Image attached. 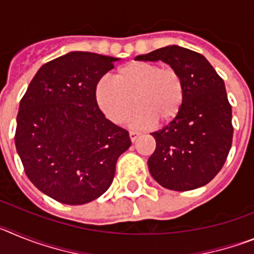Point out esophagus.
I'll list each match as a JSON object with an SVG mask.
<instances>
[{
    "mask_svg": "<svg viewBox=\"0 0 254 254\" xmlns=\"http://www.w3.org/2000/svg\"><path fill=\"white\" fill-rule=\"evenodd\" d=\"M138 136H140V132H137V131H129V138H131L132 142H134V141L137 140Z\"/></svg>",
    "mask_w": 254,
    "mask_h": 254,
    "instance_id": "34e87169",
    "label": "esophagus"
}]
</instances>
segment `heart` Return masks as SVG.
Here are the masks:
<instances>
[{
  "mask_svg": "<svg viewBox=\"0 0 254 254\" xmlns=\"http://www.w3.org/2000/svg\"><path fill=\"white\" fill-rule=\"evenodd\" d=\"M96 103L108 120L121 125L132 116L136 127H146L173 121L185 100V84L173 67L137 61L121 67L116 80L103 77L95 89ZM136 103H134V102Z\"/></svg>",
  "mask_w": 254,
  "mask_h": 254,
  "instance_id": "obj_1",
  "label": "heart"
}]
</instances>
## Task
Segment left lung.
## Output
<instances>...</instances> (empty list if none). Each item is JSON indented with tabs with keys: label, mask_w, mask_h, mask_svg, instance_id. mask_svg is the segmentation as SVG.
Instances as JSON below:
<instances>
[{
	"label": "left lung",
	"mask_w": 254,
	"mask_h": 254,
	"mask_svg": "<svg viewBox=\"0 0 254 254\" xmlns=\"http://www.w3.org/2000/svg\"><path fill=\"white\" fill-rule=\"evenodd\" d=\"M134 60L163 61L185 84L178 116L151 133L156 141L147 161L152 178L172 190L207 185L225 164L233 142L232 105L224 80L202 55L183 47H164Z\"/></svg>",
	"instance_id": "left-lung-1"
}]
</instances>
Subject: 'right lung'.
<instances>
[{
	"label": "right lung",
	"mask_w": 254,
	"mask_h": 254,
	"mask_svg": "<svg viewBox=\"0 0 254 254\" xmlns=\"http://www.w3.org/2000/svg\"><path fill=\"white\" fill-rule=\"evenodd\" d=\"M118 58L69 52L40 67L20 102L15 145L30 182L66 205H84L111 187L128 131L96 103L100 78Z\"/></svg>",
	"instance_id": "1"
}]
</instances>
